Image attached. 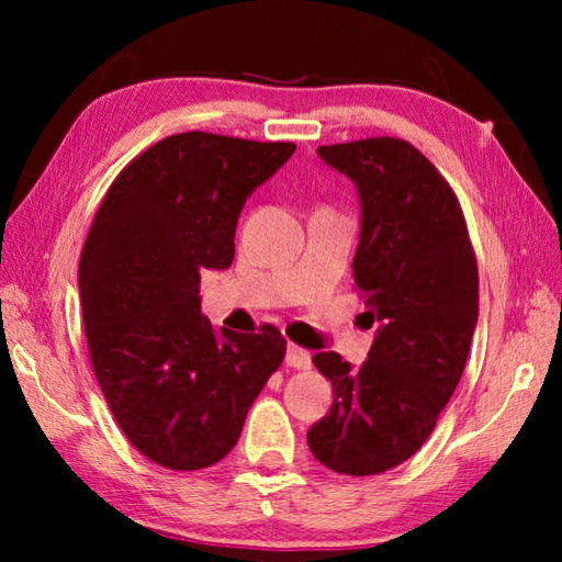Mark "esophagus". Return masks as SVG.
Here are the masks:
<instances>
[{
  "label": "esophagus",
  "mask_w": 562,
  "mask_h": 562,
  "mask_svg": "<svg viewBox=\"0 0 562 562\" xmlns=\"http://www.w3.org/2000/svg\"><path fill=\"white\" fill-rule=\"evenodd\" d=\"M284 361H288V367H292V369H310L312 367L310 351L297 347V345H290L288 347V355H284Z\"/></svg>",
  "instance_id": "1"
}]
</instances>
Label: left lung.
<instances>
[{
  "label": "left lung",
  "mask_w": 562,
  "mask_h": 562,
  "mask_svg": "<svg viewBox=\"0 0 562 562\" xmlns=\"http://www.w3.org/2000/svg\"><path fill=\"white\" fill-rule=\"evenodd\" d=\"M317 154L357 186L351 270L369 327H379L359 369L337 351L312 357L335 402L307 443L331 471L374 475L422 449L459 384L479 322V265L459 198L408 140L364 138Z\"/></svg>",
  "instance_id": "obj_1"
}]
</instances>
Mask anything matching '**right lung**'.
Masks as SVG:
<instances>
[{
  "instance_id": "1",
  "label": "right lung",
  "mask_w": 562,
  "mask_h": 562,
  "mask_svg": "<svg viewBox=\"0 0 562 562\" xmlns=\"http://www.w3.org/2000/svg\"><path fill=\"white\" fill-rule=\"evenodd\" d=\"M294 144L176 133L146 148L103 195L79 262L89 355L121 431L170 471L217 463L284 357V337L215 331L201 274L231 268L247 195Z\"/></svg>"
}]
</instances>
